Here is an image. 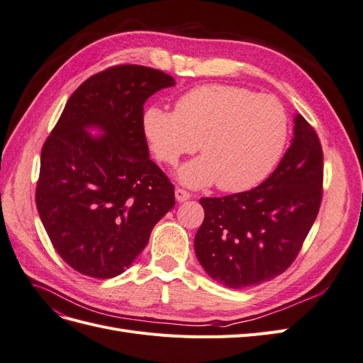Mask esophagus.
Returning a JSON list of instances; mask_svg holds the SVG:
<instances>
[{
  "label": "esophagus",
  "mask_w": 363,
  "mask_h": 363,
  "mask_svg": "<svg viewBox=\"0 0 363 363\" xmlns=\"http://www.w3.org/2000/svg\"><path fill=\"white\" fill-rule=\"evenodd\" d=\"M189 199H191V194L189 192H186L184 189H180V188L175 189V200H177L179 203L188 201Z\"/></svg>",
  "instance_id": "34e87169"
}]
</instances>
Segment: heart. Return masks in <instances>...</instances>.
Returning a JSON list of instances; mask_svg holds the SVG:
<instances>
[{
    "label": "heart",
    "mask_w": 363,
    "mask_h": 363,
    "mask_svg": "<svg viewBox=\"0 0 363 363\" xmlns=\"http://www.w3.org/2000/svg\"><path fill=\"white\" fill-rule=\"evenodd\" d=\"M142 125L152 152L168 164L192 155L200 142L203 156L183 164L179 180L189 188L218 182L227 192L267 179L288 140V118L276 98L227 84L195 87L175 111L150 107Z\"/></svg>",
    "instance_id": "b5f03b06"
}]
</instances>
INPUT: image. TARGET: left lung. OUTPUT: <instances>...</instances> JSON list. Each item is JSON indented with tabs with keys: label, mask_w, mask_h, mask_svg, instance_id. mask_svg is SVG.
I'll list each match as a JSON object with an SVG mask.
<instances>
[{
	"label": "left lung",
	"mask_w": 363,
	"mask_h": 363,
	"mask_svg": "<svg viewBox=\"0 0 363 363\" xmlns=\"http://www.w3.org/2000/svg\"><path fill=\"white\" fill-rule=\"evenodd\" d=\"M323 150L309 123L294 116V138L257 188L201 199L204 221L194 247L200 265L225 288L244 289L289 268L320 211Z\"/></svg>",
	"instance_id": "1"
}]
</instances>
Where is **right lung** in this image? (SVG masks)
Here are the masks:
<instances>
[{"instance_id":"obj_1","label":"right lung","mask_w":363,"mask_h":363,"mask_svg":"<svg viewBox=\"0 0 363 363\" xmlns=\"http://www.w3.org/2000/svg\"><path fill=\"white\" fill-rule=\"evenodd\" d=\"M174 84L171 75L139 65L95 74L69 96L45 140L38 212L60 257L84 276L123 274L175 204L142 125L145 101Z\"/></svg>"}]
</instances>
